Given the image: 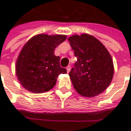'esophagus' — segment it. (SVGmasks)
<instances>
[{"label": "esophagus", "mask_w": 131, "mask_h": 131, "mask_svg": "<svg viewBox=\"0 0 131 131\" xmlns=\"http://www.w3.org/2000/svg\"><path fill=\"white\" fill-rule=\"evenodd\" d=\"M70 70H71V67L70 66H68L67 67V73H69V71H70Z\"/></svg>", "instance_id": "34e87169"}]
</instances>
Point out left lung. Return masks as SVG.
I'll use <instances>...</instances> for the list:
<instances>
[{
	"label": "left lung",
	"mask_w": 131,
	"mask_h": 131,
	"mask_svg": "<svg viewBox=\"0 0 131 131\" xmlns=\"http://www.w3.org/2000/svg\"><path fill=\"white\" fill-rule=\"evenodd\" d=\"M77 61L69 72L77 92L84 97H95L110 85L114 75L112 59L104 45L87 34L68 38Z\"/></svg>",
	"instance_id": "obj_1"
}]
</instances>
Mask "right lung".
<instances>
[{"label": "right lung", "instance_id": "right-lung-1", "mask_svg": "<svg viewBox=\"0 0 131 131\" xmlns=\"http://www.w3.org/2000/svg\"><path fill=\"white\" fill-rule=\"evenodd\" d=\"M67 38L64 35L38 34L28 40L21 49L16 62V75L26 90L41 93L54 87L60 74L66 69L60 67V57L54 48Z\"/></svg>", "mask_w": 131, "mask_h": 131}]
</instances>
